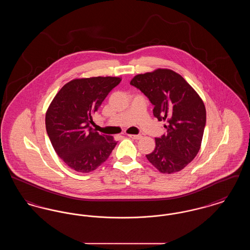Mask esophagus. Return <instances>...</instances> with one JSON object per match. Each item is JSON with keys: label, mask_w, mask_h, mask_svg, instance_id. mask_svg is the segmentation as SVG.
Instances as JSON below:
<instances>
[{"label": "esophagus", "mask_w": 250, "mask_h": 250, "mask_svg": "<svg viewBox=\"0 0 250 250\" xmlns=\"http://www.w3.org/2000/svg\"><path fill=\"white\" fill-rule=\"evenodd\" d=\"M130 139H133V140H140V139H142V135H127Z\"/></svg>", "instance_id": "obj_1"}]
</instances>
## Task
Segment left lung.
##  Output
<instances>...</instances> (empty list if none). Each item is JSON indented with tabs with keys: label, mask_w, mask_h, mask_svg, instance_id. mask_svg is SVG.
<instances>
[{
	"label": "left lung",
	"mask_w": 250,
	"mask_h": 250,
	"mask_svg": "<svg viewBox=\"0 0 250 250\" xmlns=\"http://www.w3.org/2000/svg\"><path fill=\"white\" fill-rule=\"evenodd\" d=\"M132 86L141 90L154 105L158 121L166 120L165 135L155 138L148 161L162 173H173L188 166L201 148L206 110L201 97L185 79L169 69L135 76Z\"/></svg>",
	"instance_id": "obj_1"
}]
</instances>
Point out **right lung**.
I'll list each match as a JSON object with an SVG mask.
<instances>
[{"label": "right lung", "instance_id": "obj_1", "mask_svg": "<svg viewBox=\"0 0 250 250\" xmlns=\"http://www.w3.org/2000/svg\"><path fill=\"white\" fill-rule=\"evenodd\" d=\"M121 83L116 77L73 80L65 84L46 114L48 138L60 158L76 171L87 173L104 163L117 143L91 127L93 115Z\"/></svg>", "mask_w": 250, "mask_h": 250}]
</instances>
